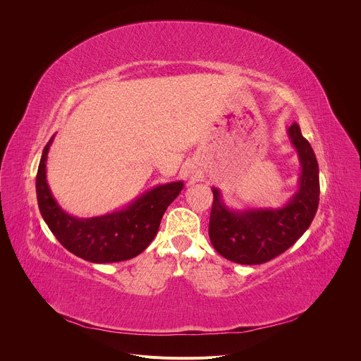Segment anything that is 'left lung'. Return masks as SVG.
Here are the masks:
<instances>
[{"instance_id":"left-lung-1","label":"left lung","mask_w":361,"mask_h":361,"mask_svg":"<svg viewBox=\"0 0 361 361\" xmlns=\"http://www.w3.org/2000/svg\"><path fill=\"white\" fill-rule=\"evenodd\" d=\"M287 135L298 154L301 173L298 188L279 209L233 210L224 204L219 188L213 187V207L209 235L224 259L238 264H263L290 248L310 227L320 197L316 154L297 123Z\"/></svg>"}]
</instances>
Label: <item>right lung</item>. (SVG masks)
I'll use <instances>...</instances> for the list:
<instances>
[{
    "instance_id": "obj_1",
    "label": "right lung",
    "mask_w": 361,
    "mask_h": 361,
    "mask_svg": "<svg viewBox=\"0 0 361 361\" xmlns=\"http://www.w3.org/2000/svg\"><path fill=\"white\" fill-rule=\"evenodd\" d=\"M53 140L54 135L42 149L35 180L39 213L51 233L70 252L91 263L124 262L142 252L156 237L167 207L178 197L184 183L154 187L118 212L78 219L60 207L47 183V159Z\"/></svg>"
}]
</instances>
